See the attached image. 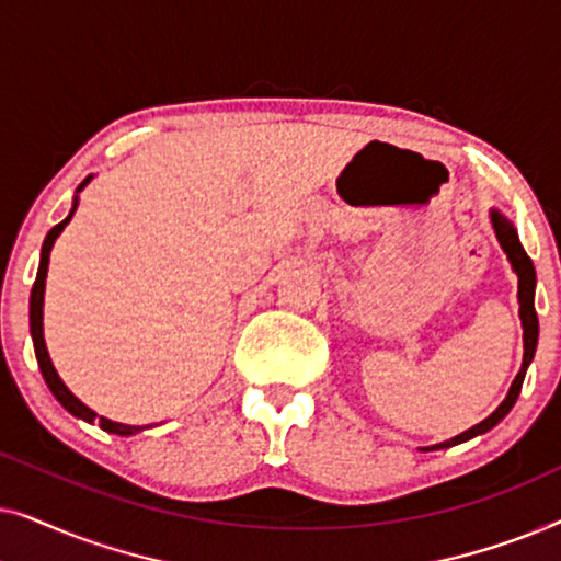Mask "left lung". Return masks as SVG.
<instances>
[{
	"label": "left lung",
	"instance_id": "obj_1",
	"mask_svg": "<svg viewBox=\"0 0 561 561\" xmlns=\"http://www.w3.org/2000/svg\"><path fill=\"white\" fill-rule=\"evenodd\" d=\"M490 221H493L497 242H501L503 252L511 260V267L518 275V304H520L518 317H520V327H524V365H520L516 380L511 382V390H508V396H505V401L497 405V409L490 413L485 421H480V424H474L472 428H467V432L455 436V439L434 444V447H428V449L455 447V444H462L467 439H472V436H480V434L490 432V428H493L495 424H501V421L508 416V411L513 409V403H516V398L520 393V386H524L526 370H528V365H531V359H534L536 342H539V317H536V309H534L536 271H534L531 257L526 255L524 244L518 242V232H516V227L511 225L508 217H503V214L497 211V209H490Z\"/></svg>",
	"mask_w": 561,
	"mask_h": 561
}]
</instances>
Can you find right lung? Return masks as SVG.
<instances>
[{
	"mask_svg": "<svg viewBox=\"0 0 561 561\" xmlns=\"http://www.w3.org/2000/svg\"><path fill=\"white\" fill-rule=\"evenodd\" d=\"M89 181H91V175H89V179H83L81 186L76 188V191H81L83 186H87ZM76 206H79V198H73V206H71V211H68V217H66L64 221H60V225H56V227L50 229L48 237H45V242H43V250H41V267H37V278H35V283H33V294H30V334H33L35 357H37V365H41V373H43L45 382H48L50 393L58 398V403L64 405V409H66L68 413H73L76 419L89 421V424H94V421H99V426H102L104 432H110V434L133 436V434H137V432H142V428H148V426L117 424V421H110V419H104V416H96V413L91 411L87 403H81L79 398H76V396L71 393V390L66 388V382L58 378L56 367H53V363H50L48 347H45V336H43V298H45V278H48L50 250H53V244H56L58 234L64 232V227L68 225V221H71Z\"/></svg>",
	"mask_w": 561,
	"mask_h": 561,
	"instance_id": "1",
	"label": "right lung"
}]
</instances>
